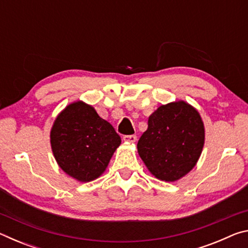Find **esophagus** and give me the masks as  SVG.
I'll list each match as a JSON object with an SVG mask.
<instances>
[{
    "instance_id": "1",
    "label": "esophagus",
    "mask_w": 248,
    "mask_h": 248,
    "mask_svg": "<svg viewBox=\"0 0 248 248\" xmlns=\"http://www.w3.org/2000/svg\"><path fill=\"white\" fill-rule=\"evenodd\" d=\"M123 139L125 142H130V143H133V142L137 141V136H134V134H130V136H124Z\"/></svg>"
}]
</instances>
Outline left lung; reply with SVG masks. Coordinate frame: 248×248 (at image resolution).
Returning <instances> with one entry per match:
<instances>
[{
	"instance_id": "8db88e82",
	"label": "left lung",
	"mask_w": 248,
	"mask_h": 248,
	"mask_svg": "<svg viewBox=\"0 0 248 248\" xmlns=\"http://www.w3.org/2000/svg\"><path fill=\"white\" fill-rule=\"evenodd\" d=\"M204 143L198 111L185 102L158 107L138 142V152L155 177L175 182L192 170Z\"/></svg>"
}]
</instances>
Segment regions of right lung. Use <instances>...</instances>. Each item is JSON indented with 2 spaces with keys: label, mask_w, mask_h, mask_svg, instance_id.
I'll return each mask as SVG.
<instances>
[{
  "label": "right lung",
  "mask_w": 248,
  "mask_h": 248,
  "mask_svg": "<svg viewBox=\"0 0 248 248\" xmlns=\"http://www.w3.org/2000/svg\"><path fill=\"white\" fill-rule=\"evenodd\" d=\"M50 139L59 166L85 183L104 173L121 143L114 127L82 102L69 105L57 117Z\"/></svg>",
  "instance_id": "obj_1"
}]
</instances>
